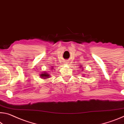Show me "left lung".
Here are the masks:
<instances>
[{
  "instance_id": "left-lung-1",
  "label": "left lung",
  "mask_w": 124,
  "mask_h": 124,
  "mask_svg": "<svg viewBox=\"0 0 124 124\" xmlns=\"http://www.w3.org/2000/svg\"><path fill=\"white\" fill-rule=\"evenodd\" d=\"M80 68H82V66H80ZM82 69H83V68H82Z\"/></svg>"
}]
</instances>
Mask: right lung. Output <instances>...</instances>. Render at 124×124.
Segmentation results:
<instances>
[{"mask_svg":"<svg viewBox=\"0 0 124 124\" xmlns=\"http://www.w3.org/2000/svg\"><path fill=\"white\" fill-rule=\"evenodd\" d=\"M51 70H52L53 69H54V67H52L51 68ZM40 77L42 78V79H47V78H49L50 77V74H48V73H47L46 72H42V73L40 74Z\"/></svg>","mask_w":124,"mask_h":124,"instance_id":"right-lung-1","label":"right lung"}]
</instances>
